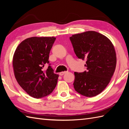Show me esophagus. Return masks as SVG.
I'll use <instances>...</instances> for the list:
<instances>
[{
    "instance_id": "1",
    "label": "esophagus",
    "mask_w": 129,
    "mask_h": 129,
    "mask_svg": "<svg viewBox=\"0 0 129 129\" xmlns=\"http://www.w3.org/2000/svg\"><path fill=\"white\" fill-rule=\"evenodd\" d=\"M67 73V72H60V73H59V75H60V76H62V75H63L64 74H65Z\"/></svg>"
}]
</instances>
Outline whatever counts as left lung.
Listing matches in <instances>:
<instances>
[{
    "label": "left lung",
    "instance_id": "left-lung-1",
    "mask_svg": "<svg viewBox=\"0 0 129 129\" xmlns=\"http://www.w3.org/2000/svg\"><path fill=\"white\" fill-rule=\"evenodd\" d=\"M70 39L76 55L86 60L85 67L87 70L74 73V87L85 96H96L108 86L115 70L116 55L113 43L94 31L73 35Z\"/></svg>",
    "mask_w": 129,
    "mask_h": 129
}]
</instances>
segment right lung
<instances>
[{
	"label": "right lung",
	"mask_w": 129,
	"mask_h": 129,
	"mask_svg": "<svg viewBox=\"0 0 129 129\" xmlns=\"http://www.w3.org/2000/svg\"><path fill=\"white\" fill-rule=\"evenodd\" d=\"M56 39L55 37H31L20 43L13 58L15 78L30 96L39 99L53 92L59 75L54 73L49 64V53ZM50 65V64H49Z\"/></svg>",
	"instance_id": "1"
}]
</instances>
